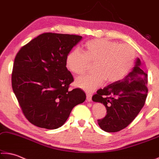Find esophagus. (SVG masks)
<instances>
[{
    "label": "esophagus",
    "instance_id": "1",
    "mask_svg": "<svg viewBox=\"0 0 159 159\" xmlns=\"http://www.w3.org/2000/svg\"><path fill=\"white\" fill-rule=\"evenodd\" d=\"M86 99H87L88 102L92 101V95H91V94H87V96H86Z\"/></svg>",
    "mask_w": 159,
    "mask_h": 159
}]
</instances>
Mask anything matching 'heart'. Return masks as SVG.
Segmentation results:
<instances>
[{"mask_svg": "<svg viewBox=\"0 0 159 159\" xmlns=\"http://www.w3.org/2000/svg\"><path fill=\"white\" fill-rule=\"evenodd\" d=\"M83 52L79 48L70 52L66 59V65L76 75L85 74L90 63H95L93 74L79 77L76 86L88 93H92L104 80L111 83L119 81L130 71L135 60V52L126 44H120L107 39H95L88 41Z\"/></svg>", "mask_w": 159, "mask_h": 159, "instance_id": "heart-1", "label": "heart"}]
</instances>
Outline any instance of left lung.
<instances>
[{
    "label": "left lung",
    "instance_id": "obj_1",
    "mask_svg": "<svg viewBox=\"0 0 159 159\" xmlns=\"http://www.w3.org/2000/svg\"><path fill=\"white\" fill-rule=\"evenodd\" d=\"M137 59L135 65L121 81H117L97 91L93 100L105 106L107 115L98 120L99 127L108 133H115L130 124L144 107L147 96V74L140 68Z\"/></svg>",
    "mask_w": 159,
    "mask_h": 159
}]
</instances>
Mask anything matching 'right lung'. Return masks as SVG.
<instances>
[{
    "label": "right lung",
    "mask_w": 159,
    "mask_h": 159,
    "mask_svg": "<svg viewBox=\"0 0 159 159\" xmlns=\"http://www.w3.org/2000/svg\"><path fill=\"white\" fill-rule=\"evenodd\" d=\"M78 35L44 33L24 45L15 58L12 87L29 122L49 130L61 127L75 106L85 100L80 88L69 90L74 81L66 66Z\"/></svg>",
    "instance_id": "add662e5"
}]
</instances>
